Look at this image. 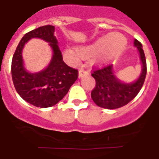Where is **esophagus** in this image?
I'll use <instances>...</instances> for the list:
<instances>
[{"mask_svg":"<svg viewBox=\"0 0 159 159\" xmlns=\"http://www.w3.org/2000/svg\"><path fill=\"white\" fill-rule=\"evenodd\" d=\"M88 74H89V72L88 71H85L83 68H80V69L79 70V78H82L84 75H87Z\"/></svg>","mask_w":159,"mask_h":159,"instance_id":"esophagus-1","label":"esophagus"}]
</instances>
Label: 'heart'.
<instances>
[{
	"mask_svg": "<svg viewBox=\"0 0 159 159\" xmlns=\"http://www.w3.org/2000/svg\"><path fill=\"white\" fill-rule=\"evenodd\" d=\"M126 45V38L120 33L113 32L99 37L88 45L79 46L76 49L67 48L64 52L66 58L71 62H76L79 57L84 59L95 57V62L107 64L117 58Z\"/></svg>",
	"mask_w": 159,
	"mask_h": 159,
	"instance_id": "obj_1",
	"label": "heart"
}]
</instances>
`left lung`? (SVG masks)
Returning a JSON list of instances; mask_svg holds the SVG:
<instances>
[{
    "label": "left lung",
    "mask_w": 159,
    "mask_h": 159,
    "mask_svg": "<svg viewBox=\"0 0 159 159\" xmlns=\"http://www.w3.org/2000/svg\"><path fill=\"white\" fill-rule=\"evenodd\" d=\"M134 46L137 48L142 64L141 73L134 81L125 83L120 80L114 72L112 64L93 71L92 75L96 84L91 96L97 106L106 109L122 107L130 102L141 90L147 75V62L142 43L134 39Z\"/></svg>",
    "instance_id": "obj_1"
}]
</instances>
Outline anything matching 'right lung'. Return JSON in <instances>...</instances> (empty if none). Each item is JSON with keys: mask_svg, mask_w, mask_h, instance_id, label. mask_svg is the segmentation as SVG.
I'll return each instance as SVG.
<instances>
[{"mask_svg": "<svg viewBox=\"0 0 159 159\" xmlns=\"http://www.w3.org/2000/svg\"><path fill=\"white\" fill-rule=\"evenodd\" d=\"M54 33L52 25H44L28 32L20 40L12 57L11 71L16 92L24 100L37 107H49L58 103L78 78V71L64 62ZM32 38L48 43L53 51L49 65L38 73L28 71L22 57L23 47Z\"/></svg>", "mask_w": 159, "mask_h": 159, "instance_id": "add662e5", "label": "right lung"}]
</instances>
